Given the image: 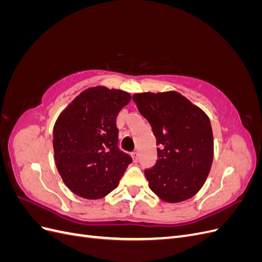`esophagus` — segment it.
I'll use <instances>...</instances> for the list:
<instances>
[{"label": "esophagus", "instance_id": "esophagus-1", "mask_svg": "<svg viewBox=\"0 0 262 262\" xmlns=\"http://www.w3.org/2000/svg\"><path fill=\"white\" fill-rule=\"evenodd\" d=\"M132 158L134 162H138L139 161V153L138 152H133L132 153Z\"/></svg>", "mask_w": 262, "mask_h": 262}]
</instances>
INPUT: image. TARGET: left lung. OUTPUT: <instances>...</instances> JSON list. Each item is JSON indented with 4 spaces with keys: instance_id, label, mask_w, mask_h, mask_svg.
I'll use <instances>...</instances> for the list:
<instances>
[{
    "instance_id": "left-lung-1",
    "label": "left lung",
    "mask_w": 262,
    "mask_h": 262,
    "mask_svg": "<svg viewBox=\"0 0 262 262\" xmlns=\"http://www.w3.org/2000/svg\"><path fill=\"white\" fill-rule=\"evenodd\" d=\"M132 98L158 145L156 164L144 171L150 190L169 203L190 199L204 185L213 162L209 117L177 92L140 93Z\"/></svg>"
}]
</instances>
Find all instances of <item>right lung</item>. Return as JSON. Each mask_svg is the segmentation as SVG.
<instances>
[{"label":"right lung","instance_id":"add662e5","mask_svg":"<svg viewBox=\"0 0 262 262\" xmlns=\"http://www.w3.org/2000/svg\"><path fill=\"white\" fill-rule=\"evenodd\" d=\"M129 93L96 86L82 92L53 126L54 161L67 187L96 200L119 185L130 155L118 147L117 116L129 104Z\"/></svg>","mask_w":262,"mask_h":262}]
</instances>
